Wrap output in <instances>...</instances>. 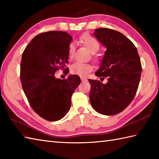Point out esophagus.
<instances>
[{
  "mask_svg": "<svg viewBox=\"0 0 159 159\" xmlns=\"http://www.w3.org/2000/svg\"><path fill=\"white\" fill-rule=\"evenodd\" d=\"M80 79H81V80H82L83 82V81H87V79H86V78H85V77H83V76L80 77Z\"/></svg>",
  "mask_w": 159,
  "mask_h": 159,
  "instance_id": "34e87169",
  "label": "esophagus"
}]
</instances>
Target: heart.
<instances>
[{"instance_id":"b5f03b06","label":"heart","mask_w":159,"mask_h":159,"mask_svg":"<svg viewBox=\"0 0 159 159\" xmlns=\"http://www.w3.org/2000/svg\"><path fill=\"white\" fill-rule=\"evenodd\" d=\"M79 42L83 46L89 50L92 53V59L98 61L99 59L98 55L96 52L100 48V44L98 40L93 36L89 34H85L79 38ZM75 54V46L71 43L68 48V55L70 59H72ZM93 70V66L89 63H83L80 62H75L73 63L70 68V72L73 74H77L80 76H86Z\"/></svg>"}]
</instances>
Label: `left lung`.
<instances>
[{
	"instance_id": "obj_1",
	"label": "left lung",
	"mask_w": 159,
	"mask_h": 159,
	"mask_svg": "<svg viewBox=\"0 0 159 159\" xmlns=\"http://www.w3.org/2000/svg\"><path fill=\"white\" fill-rule=\"evenodd\" d=\"M93 35L107 48L96 75L107 83L89 79V100L93 109L105 116L121 112L133 101L141 79V61L137 48L120 32L100 28Z\"/></svg>"
}]
</instances>
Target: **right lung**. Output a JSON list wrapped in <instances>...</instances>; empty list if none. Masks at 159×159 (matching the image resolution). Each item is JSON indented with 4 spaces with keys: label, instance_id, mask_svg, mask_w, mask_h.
<instances>
[{
    "label": "right lung",
    "instance_id": "add662e5",
    "mask_svg": "<svg viewBox=\"0 0 159 159\" xmlns=\"http://www.w3.org/2000/svg\"><path fill=\"white\" fill-rule=\"evenodd\" d=\"M72 40V36L64 31L42 33L31 40L22 54L20 80L23 91L35 112L48 121L59 120L66 116L71 96L80 83L78 75L63 80L55 76L59 69L69 70L65 67Z\"/></svg>",
    "mask_w": 159,
    "mask_h": 159
}]
</instances>
